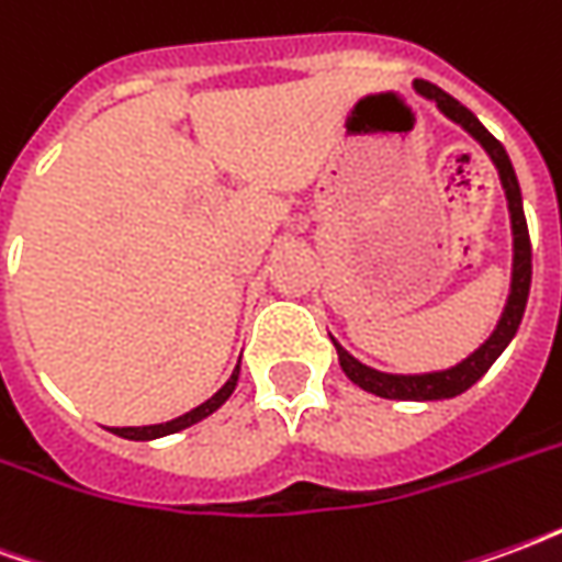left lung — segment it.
Returning a JSON list of instances; mask_svg holds the SVG:
<instances>
[{
	"label": "left lung",
	"instance_id": "left-lung-1",
	"mask_svg": "<svg viewBox=\"0 0 562 562\" xmlns=\"http://www.w3.org/2000/svg\"><path fill=\"white\" fill-rule=\"evenodd\" d=\"M415 90L434 99L439 104V111L454 120L460 126L470 132L472 138L479 140L487 156L494 159L496 171H499V180H503V189H506L508 198V213H512V234H515V265H512V292H508V304L503 310V318L496 330L487 337L484 346H479L475 352L460 361L458 367L451 370H442V373H424V376H391V373H379V370H370L361 361H355L352 355L342 349L340 342L337 352H340V367L346 376L352 379L358 389L370 391L376 397H385V401H446V397H458L467 389H472L479 379L491 370L499 352L506 349L515 330H518L520 318H524V306H527V294H530V277H532V249H530V232H527V220H524V204H520V189L518 177H515V168L508 161L503 144L487 132V128L475 120L470 108H463L458 99H451L448 92H442L434 83L427 80H415Z\"/></svg>",
	"mask_w": 562,
	"mask_h": 562
}]
</instances>
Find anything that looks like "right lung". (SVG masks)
Wrapping results in <instances>:
<instances>
[{"label":"right lung","mask_w":562,"mask_h":562,"mask_svg":"<svg viewBox=\"0 0 562 562\" xmlns=\"http://www.w3.org/2000/svg\"><path fill=\"white\" fill-rule=\"evenodd\" d=\"M237 376H240V367L234 370L232 379L222 385L210 401H204L201 406H195L192 413L180 415V418H173V422H165V424H149V427H114L116 436H123V439H156V436H168V434H177V430H183V427H192L195 422H201V418H207L210 413H216L222 403L232 397L234 385H237Z\"/></svg>","instance_id":"right-lung-1"}]
</instances>
